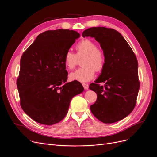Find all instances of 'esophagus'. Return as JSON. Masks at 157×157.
I'll use <instances>...</instances> for the list:
<instances>
[{
  "instance_id": "34e87169",
  "label": "esophagus",
  "mask_w": 157,
  "mask_h": 157,
  "mask_svg": "<svg viewBox=\"0 0 157 157\" xmlns=\"http://www.w3.org/2000/svg\"><path fill=\"white\" fill-rule=\"evenodd\" d=\"M83 86L84 87V89L85 90H87L89 89V85L88 84H86V83H83Z\"/></svg>"
}]
</instances>
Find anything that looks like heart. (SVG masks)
<instances>
[{"label": "heart", "instance_id": "obj_1", "mask_svg": "<svg viewBox=\"0 0 157 157\" xmlns=\"http://www.w3.org/2000/svg\"><path fill=\"white\" fill-rule=\"evenodd\" d=\"M76 54L68 50L64 56V64L68 70H73L82 60L83 66L70 74L72 81L85 83L94 78L95 72H101L105 65V56L103 50L90 39H83L75 46Z\"/></svg>", "mask_w": 157, "mask_h": 157}]
</instances>
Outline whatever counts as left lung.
Here are the masks:
<instances>
[{
    "label": "left lung",
    "instance_id": "8db88e82",
    "mask_svg": "<svg viewBox=\"0 0 157 157\" xmlns=\"http://www.w3.org/2000/svg\"><path fill=\"white\" fill-rule=\"evenodd\" d=\"M82 36L95 38L105 56V67L89 86L97 94L90 111L103 123L117 122L127 117L136 105L140 89L136 57L123 36L113 28L92 27Z\"/></svg>",
    "mask_w": 157,
    "mask_h": 157
}]
</instances>
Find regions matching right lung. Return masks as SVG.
<instances>
[{"label": "right lung", "mask_w": 157, "mask_h": 157, "mask_svg": "<svg viewBox=\"0 0 157 157\" xmlns=\"http://www.w3.org/2000/svg\"><path fill=\"white\" fill-rule=\"evenodd\" d=\"M80 36L69 30L39 34L22 54L17 86L20 105L32 120L44 125L59 122L72 98L83 91L78 81L67 83L64 56Z\"/></svg>", "instance_id": "1"}]
</instances>
